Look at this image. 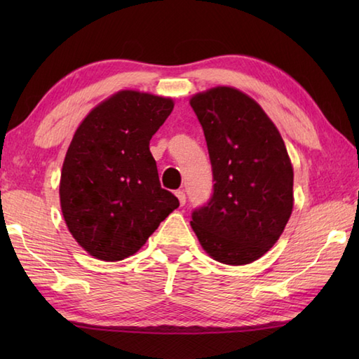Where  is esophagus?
I'll return each instance as SVG.
<instances>
[{"instance_id":"obj_1","label":"esophagus","mask_w":359,"mask_h":359,"mask_svg":"<svg viewBox=\"0 0 359 359\" xmlns=\"http://www.w3.org/2000/svg\"><path fill=\"white\" fill-rule=\"evenodd\" d=\"M175 196H177V199H179L180 205H185V202H187L185 191H182V189H179V191H175Z\"/></svg>"}]
</instances>
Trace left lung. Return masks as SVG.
<instances>
[{"label": "left lung", "instance_id": "left-lung-1", "mask_svg": "<svg viewBox=\"0 0 359 359\" xmlns=\"http://www.w3.org/2000/svg\"><path fill=\"white\" fill-rule=\"evenodd\" d=\"M212 168V196L193 211L202 248L226 265L264 256L293 210V166L269 116L239 89L217 86L189 100Z\"/></svg>", "mask_w": 359, "mask_h": 359}]
</instances>
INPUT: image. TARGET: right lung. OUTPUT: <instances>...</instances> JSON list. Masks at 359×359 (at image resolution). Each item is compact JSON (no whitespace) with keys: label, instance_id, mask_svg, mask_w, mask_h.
Returning <instances> with one entry per match:
<instances>
[{"label":"right lung","instance_id":"add662e5","mask_svg":"<svg viewBox=\"0 0 359 359\" xmlns=\"http://www.w3.org/2000/svg\"><path fill=\"white\" fill-rule=\"evenodd\" d=\"M171 98L120 90L90 111L67 148L60 203L74 239L90 256L116 262L137 253L179 199L160 187L151 137Z\"/></svg>","mask_w":359,"mask_h":359}]
</instances>
